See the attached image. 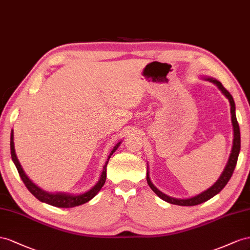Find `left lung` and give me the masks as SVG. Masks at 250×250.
Masks as SVG:
<instances>
[{
  "label": "left lung",
  "instance_id": "obj_1",
  "mask_svg": "<svg viewBox=\"0 0 250 250\" xmlns=\"http://www.w3.org/2000/svg\"><path fill=\"white\" fill-rule=\"evenodd\" d=\"M204 80L208 81L212 83L213 84H216L218 89L222 92V94L229 101L230 104V114H231V124H232V130H233V140H232V147H231V152L229 155V158H228V161L226 163V166L223 169L222 174L220 175L219 179L213 183L210 188L208 189H205L204 191L200 192L196 196H192L190 198H185V199H180V198H173L170 196H167L166 194H163L162 191H160L158 188H157L155 185L152 183L151 178H149V170H148V165H147V172H146V181L147 184L149 185V188H152V190L155 192V194L158 196L162 200H165L170 204H175V205H180V206H194L201 204L205 201L209 200L212 197H215L217 194L222 190L227 182L229 181V179L232 176V173L234 170V167L237 166V161H238V157L240 153V148H241V135H240V127L238 120L236 117V104H234V101L232 96L230 95L229 92H228L224 87L223 84L221 83L219 81H217L216 78L212 77H203Z\"/></svg>",
  "mask_w": 250,
  "mask_h": 250
}]
</instances>
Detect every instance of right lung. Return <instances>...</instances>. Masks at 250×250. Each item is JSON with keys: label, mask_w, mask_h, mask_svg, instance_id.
Segmentation results:
<instances>
[{"label": "right lung", "mask_w": 250, "mask_h": 250, "mask_svg": "<svg viewBox=\"0 0 250 250\" xmlns=\"http://www.w3.org/2000/svg\"><path fill=\"white\" fill-rule=\"evenodd\" d=\"M121 141L123 140H120L118 144L113 147L110 155L108 156V159H106V161L104 163L102 175H101V177H99L98 181L89 190L82 192V194H68V192H62V191L50 192V191H47V190H44L42 188H41L40 187H38L37 184H34L29 179V178H28V176L25 174L24 169H23L22 166H21V163L17 157L16 149H14V142H13V130H11V134H10V152H11L12 161L18 169L20 177L22 178V180H23L24 184L26 185L28 190H29L35 198L39 199L41 202H44L49 205L55 206V208H75V206L89 202L91 199H93L98 194V191L102 189V188L104 187V184L105 182L106 166H108L109 159L111 158L113 153L115 152L118 148V146L121 145Z\"/></svg>", "instance_id": "right-lung-1"}]
</instances>
